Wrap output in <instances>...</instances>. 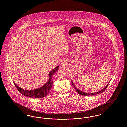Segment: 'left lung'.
I'll return each instance as SVG.
<instances>
[{"mask_svg": "<svg viewBox=\"0 0 127 127\" xmlns=\"http://www.w3.org/2000/svg\"><path fill=\"white\" fill-rule=\"evenodd\" d=\"M71 83H72V84L73 87L74 88L75 90H76V91L79 94H80L81 95H83V96H92V95H96L97 94H99V93H102V92L105 91V90H106V89L107 88V87H108V86L109 85V82L105 87V88H103V89H102L101 91H97V92H94V93H86V92H83V91H82L79 90V89H78L76 87V86H75V85H74V83L72 81L71 82Z\"/></svg>", "mask_w": 127, "mask_h": 127, "instance_id": "obj_1", "label": "left lung"}]
</instances>
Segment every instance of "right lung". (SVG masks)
<instances>
[{
    "instance_id": "obj_1",
    "label": "right lung",
    "mask_w": 127,
    "mask_h": 127,
    "mask_svg": "<svg viewBox=\"0 0 127 127\" xmlns=\"http://www.w3.org/2000/svg\"><path fill=\"white\" fill-rule=\"evenodd\" d=\"M59 68V66H57L54 69L51 71L48 74V80L45 84L44 85L41 87L32 90H24L17 86L14 82L15 87L17 88L18 90L20 92L23 96L25 97H30L32 98H39L46 97L47 94L50 91L52 86V76L55 73L58 71Z\"/></svg>"
}]
</instances>
